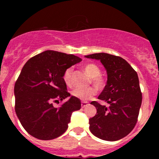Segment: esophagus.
<instances>
[{
	"mask_svg": "<svg viewBox=\"0 0 159 159\" xmlns=\"http://www.w3.org/2000/svg\"><path fill=\"white\" fill-rule=\"evenodd\" d=\"M87 105H88V102H84V101H82L81 102V106L83 107H86Z\"/></svg>",
	"mask_w": 159,
	"mask_h": 159,
	"instance_id": "obj_1",
	"label": "esophagus"
}]
</instances>
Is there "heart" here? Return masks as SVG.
Masks as SVG:
<instances>
[{
    "mask_svg": "<svg viewBox=\"0 0 159 159\" xmlns=\"http://www.w3.org/2000/svg\"><path fill=\"white\" fill-rule=\"evenodd\" d=\"M72 68L67 69L63 74V81L67 85L72 84ZM85 72L92 78L91 81L97 89H102L105 87V80L104 77L100 75L101 70L97 65L95 63H87L84 66ZM96 93V90L94 87H76L72 90V94L75 97L79 99L86 101L89 99L91 96H94Z\"/></svg>",
    "mask_w": 159,
    "mask_h": 159,
    "instance_id": "1",
    "label": "heart"
}]
</instances>
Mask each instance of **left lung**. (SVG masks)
Here are the masks:
<instances>
[{"label": "left lung", "instance_id": "1", "mask_svg": "<svg viewBox=\"0 0 159 159\" xmlns=\"http://www.w3.org/2000/svg\"><path fill=\"white\" fill-rule=\"evenodd\" d=\"M101 61L107 71V81L98 98L108 106L93 101L97 112L89 120L90 130L102 140L115 141L129 134L138 121L142 102L137 72L120 57L96 53L85 56Z\"/></svg>", "mask_w": 159, "mask_h": 159}]
</instances>
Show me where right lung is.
Instances as JSON below:
<instances>
[{"mask_svg":"<svg viewBox=\"0 0 159 159\" xmlns=\"http://www.w3.org/2000/svg\"><path fill=\"white\" fill-rule=\"evenodd\" d=\"M81 61L73 54L48 50L27 61L14 87L15 111L24 129L39 140H52L68 129L71 115L81 109L79 98L70 96L59 108L52 105L70 96L63 74Z\"/></svg>","mask_w":159,"mask_h":159,"instance_id":"add662e5","label":"right lung"}]
</instances>
